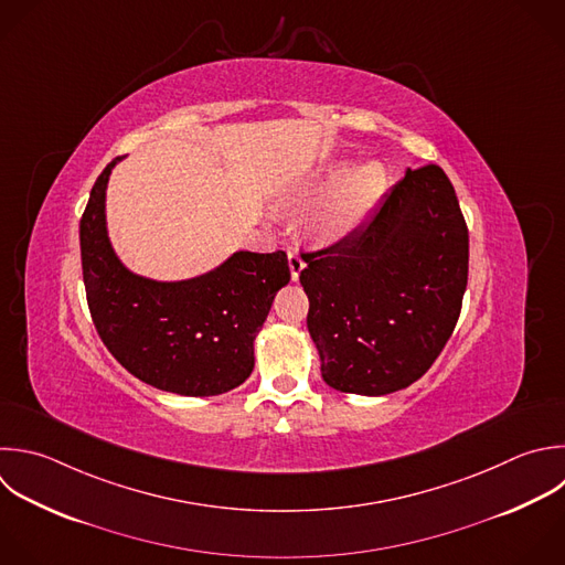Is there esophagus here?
Segmentation results:
<instances>
[{"instance_id": "34e87169", "label": "esophagus", "mask_w": 565, "mask_h": 565, "mask_svg": "<svg viewBox=\"0 0 565 565\" xmlns=\"http://www.w3.org/2000/svg\"><path fill=\"white\" fill-rule=\"evenodd\" d=\"M287 258H289V271H291V278H294V280H298L300 271L305 269V260H302V256H300L298 252H294V249H289Z\"/></svg>"}]
</instances>
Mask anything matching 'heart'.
Returning a JSON list of instances; mask_svg holds the SVG:
<instances>
[{"label": "heart", "instance_id": "b5f03b06", "mask_svg": "<svg viewBox=\"0 0 565 565\" xmlns=\"http://www.w3.org/2000/svg\"><path fill=\"white\" fill-rule=\"evenodd\" d=\"M386 183L384 168L377 163H369L351 174L347 163H338L327 168L316 181H311L302 192L289 199L291 207H300L322 194L335 192V196L316 210L307 221V232L318 243H331L344 234H349L369 207L377 201Z\"/></svg>", "mask_w": 565, "mask_h": 565}]
</instances>
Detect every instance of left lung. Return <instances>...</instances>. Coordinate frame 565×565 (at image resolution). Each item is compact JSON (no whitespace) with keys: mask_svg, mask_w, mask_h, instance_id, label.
<instances>
[{"mask_svg":"<svg viewBox=\"0 0 565 565\" xmlns=\"http://www.w3.org/2000/svg\"><path fill=\"white\" fill-rule=\"evenodd\" d=\"M302 260L324 382L386 395L419 380L457 324L468 227L452 183L428 163L408 170L360 230Z\"/></svg>","mask_w":565,"mask_h":565,"instance_id":"8db88e82","label":"left lung"}]
</instances>
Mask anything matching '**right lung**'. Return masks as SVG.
<instances>
[{
  "label": "right lung",
  "mask_w": 565,
  "mask_h": 565,
  "mask_svg": "<svg viewBox=\"0 0 565 565\" xmlns=\"http://www.w3.org/2000/svg\"><path fill=\"white\" fill-rule=\"evenodd\" d=\"M119 159L99 174L79 223L95 329L117 362L150 386L190 397L227 393L254 369V338L291 278L287 254L238 252L183 282L135 276L106 232V185Z\"/></svg>",
  "instance_id": "add662e5"
}]
</instances>
